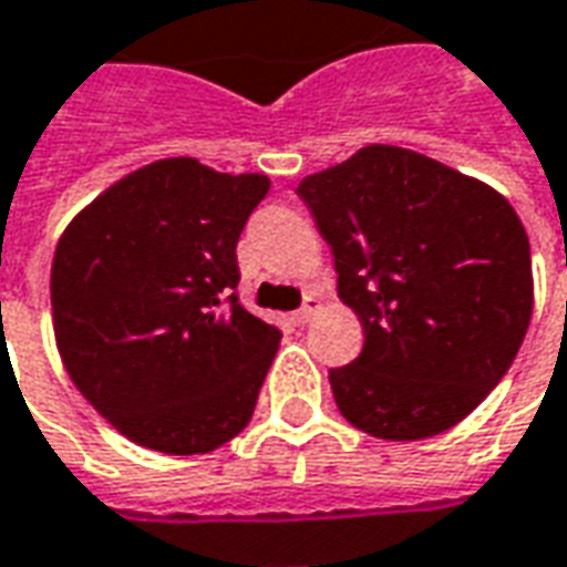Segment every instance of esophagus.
<instances>
[{"label": "esophagus", "mask_w": 567, "mask_h": 567, "mask_svg": "<svg viewBox=\"0 0 567 567\" xmlns=\"http://www.w3.org/2000/svg\"><path fill=\"white\" fill-rule=\"evenodd\" d=\"M316 312H319V297H307V300H303V307H300V310L297 312H291V322L295 324H307L312 319V316H316Z\"/></svg>", "instance_id": "34e87169"}]
</instances>
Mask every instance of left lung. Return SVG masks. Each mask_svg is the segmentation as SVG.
<instances>
[{"label":"left lung","mask_w":567,"mask_h":567,"mask_svg":"<svg viewBox=\"0 0 567 567\" xmlns=\"http://www.w3.org/2000/svg\"><path fill=\"white\" fill-rule=\"evenodd\" d=\"M365 328L331 368L340 414L390 442L461 423L501 383L534 307L532 248L513 205L442 162L374 144L300 181Z\"/></svg>","instance_id":"1"}]
</instances>
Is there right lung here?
Returning a JSON list of instances; mask_svg holds the SVG:
<instances>
[{
  "label": "right lung",
  "mask_w": 567,
  "mask_h": 567,
  "mask_svg": "<svg viewBox=\"0 0 567 567\" xmlns=\"http://www.w3.org/2000/svg\"><path fill=\"white\" fill-rule=\"evenodd\" d=\"M267 189V174L162 159L63 229L51 264L63 368L144 449L205 454L255 414L282 334L239 303L236 243Z\"/></svg>",
  "instance_id": "add662e5"
}]
</instances>
